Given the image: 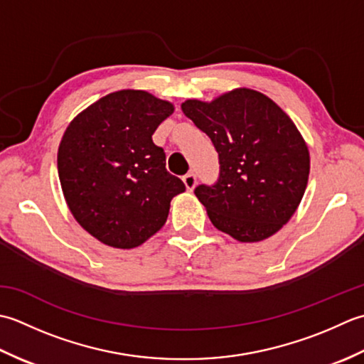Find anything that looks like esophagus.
<instances>
[{"mask_svg":"<svg viewBox=\"0 0 364 364\" xmlns=\"http://www.w3.org/2000/svg\"><path fill=\"white\" fill-rule=\"evenodd\" d=\"M182 181L185 183V187H187V190L191 191L193 188H195V185H196V176L193 174V173H188V174H185L182 177Z\"/></svg>","mask_w":364,"mask_h":364,"instance_id":"1","label":"esophagus"}]
</instances>
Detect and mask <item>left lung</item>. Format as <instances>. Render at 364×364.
<instances>
[{
	"instance_id": "obj_1",
	"label": "left lung",
	"mask_w": 364,
	"mask_h": 364,
	"mask_svg": "<svg viewBox=\"0 0 364 364\" xmlns=\"http://www.w3.org/2000/svg\"><path fill=\"white\" fill-rule=\"evenodd\" d=\"M181 107L218 152V181L195 188L212 225L239 242L278 232L299 207L309 176L308 146L291 117L248 87Z\"/></svg>"
}]
</instances>
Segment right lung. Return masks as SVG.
<instances>
[{
    "label": "right lung",
    "mask_w": 364,
    "mask_h": 364,
    "mask_svg": "<svg viewBox=\"0 0 364 364\" xmlns=\"http://www.w3.org/2000/svg\"><path fill=\"white\" fill-rule=\"evenodd\" d=\"M173 111L171 102L122 89L81 111L64 132L58 174L65 203L78 225L108 247L144 243L166 223L171 199L185 191L152 141Z\"/></svg>",
    "instance_id": "obj_1"
}]
</instances>
